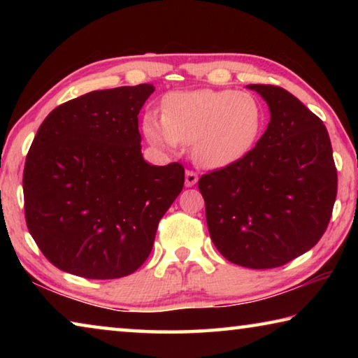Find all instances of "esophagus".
<instances>
[{"mask_svg":"<svg viewBox=\"0 0 358 358\" xmlns=\"http://www.w3.org/2000/svg\"><path fill=\"white\" fill-rule=\"evenodd\" d=\"M197 180H199V177H197L196 172L186 171V175H185V185H186V187H191V186L196 185Z\"/></svg>","mask_w":358,"mask_h":358,"instance_id":"1","label":"esophagus"}]
</instances>
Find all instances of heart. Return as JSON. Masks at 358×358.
Here are the masks:
<instances>
[{
    "instance_id": "heart-1",
    "label": "heart",
    "mask_w": 358,
    "mask_h": 358,
    "mask_svg": "<svg viewBox=\"0 0 358 358\" xmlns=\"http://www.w3.org/2000/svg\"><path fill=\"white\" fill-rule=\"evenodd\" d=\"M162 117L148 112L142 121L147 141L162 150L192 145L207 169H221L243 157L264 126V107L250 93L235 90L172 92L161 102Z\"/></svg>"
}]
</instances>
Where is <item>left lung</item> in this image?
<instances>
[{
    "mask_svg": "<svg viewBox=\"0 0 358 358\" xmlns=\"http://www.w3.org/2000/svg\"><path fill=\"white\" fill-rule=\"evenodd\" d=\"M270 108L251 151L199 180L216 250L246 268H275L322 237L338 175L322 120L284 88L248 85Z\"/></svg>",
    "mask_w": 358,
    "mask_h": 358,
    "instance_id": "8db88e82",
    "label": "left lung"
}]
</instances>
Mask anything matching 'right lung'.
Masks as SVG:
<instances>
[{
    "label": "right lung",
    "instance_id": "obj_1",
    "mask_svg": "<svg viewBox=\"0 0 358 358\" xmlns=\"http://www.w3.org/2000/svg\"><path fill=\"white\" fill-rule=\"evenodd\" d=\"M150 83L98 90L47 115L23 171L27 226L42 254L88 280L128 276L150 256L157 224L183 189L178 162L142 156L137 115Z\"/></svg>",
    "mask_w": 358,
    "mask_h": 358
}]
</instances>
